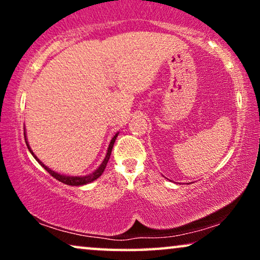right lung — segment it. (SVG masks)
Wrapping results in <instances>:
<instances>
[{"label":"right lung","mask_w":260,"mask_h":260,"mask_svg":"<svg viewBox=\"0 0 260 260\" xmlns=\"http://www.w3.org/2000/svg\"><path fill=\"white\" fill-rule=\"evenodd\" d=\"M117 136H118V134H116L115 136L112 137V140H111V142H110V144H109V148H108V152H106V156H105V158H104V161H103V163L101 165V167H99V168L95 170V172H93L92 174H90V175H86V176H65V175H60V174H58V173H55V172H53L52 169H49L48 167H46L44 163H42L40 159H39L37 156L34 155V152L31 151V149L29 148V145H28V142H27V138H26V133H24V141H26V144H27V147H28V150L30 151V154L34 156V158L37 159V161L40 163V165L44 167V168L47 170V172L51 174V175L54 177V179H56L58 181H60V182H62V183H65V184H69V186H83V184H87V183H90V182H92V181H94V180H97L99 176L102 175L103 173H104V170H105V168H106V165H108V162H109V158H110V155H111V151H112V148H113V144H115V141H116V138H117Z\"/></svg>","instance_id":"right-lung-1"}]
</instances>
